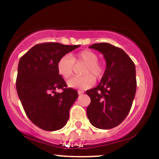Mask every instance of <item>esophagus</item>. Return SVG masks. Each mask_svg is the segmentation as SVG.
I'll list each match as a JSON object with an SVG mask.
<instances>
[{
	"label": "esophagus",
	"mask_w": 159,
	"mask_h": 159,
	"mask_svg": "<svg viewBox=\"0 0 159 159\" xmlns=\"http://www.w3.org/2000/svg\"><path fill=\"white\" fill-rule=\"evenodd\" d=\"M78 93L79 94V95H81V94H83L84 93V91H82V90H78Z\"/></svg>",
	"instance_id": "34e87169"
}]
</instances>
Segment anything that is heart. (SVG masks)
Returning a JSON list of instances; mask_svg holds the SVG:
<instances>
[{"mask_svg":"<svg viewBox=\"0 0 159 159\" xmlns=\"http://www.w3.org/2000/svg\"><path fill=\"white\" fill-rule=\"evenodd\" d=\"M98 59V56L96 52L83 50L72 57L69 54L62 57L57 62V68L62 77L68 78L73 74L75 64H85L81 71L84 75L72 78L67 81V84L71 88L87 89L94 84L95 78L100 79L105 72V65Z\"/></svg>","mask_w":159,"mask_h":159,"instance_id":"obj_1","label":"heart"}]
</instances>
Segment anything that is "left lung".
<instances>
[{
    "instance_id": "obj_1",
    "label": "left lung",
    "mask_w": 159,
    "mask_h": 159,
    "mask_svg": "<svg viewBox=\"0 0 159 159\" xmlns=\"http://www.w3.org/2000/svg\"><path fill=\"white\" fill-rule=\"evenodd\" d=\"M89 48L103 54L106 69L100 83L86 91L91 99L87 117L96 128L110 129L120 125L132 107L137 87L135 65L123 49L109 43Z\"/></svg>"
}]
</instances>
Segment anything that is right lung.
I'll return each instance as SVG.
<instances>
[{
  "mask_svg": "<svg viewBox=\"0 0 159 159\" xmlns=\"http://www.w3.org/2000/svg\"><path fill=\"white\" fill-rule=\"evenodd\" d=\"M80 45L45 43L34 45L20 58L16 90L27 117L45 131L59 130L66 124L77 90L67 85L57 68L62 57ZM61 89L62 93L56 90Z\"/></svg>",
  "mask_w": 159,
  "mask_h": 159,
  "instance_id": "right-lung-1",
  "label": "right lung"
}]
</instances>
